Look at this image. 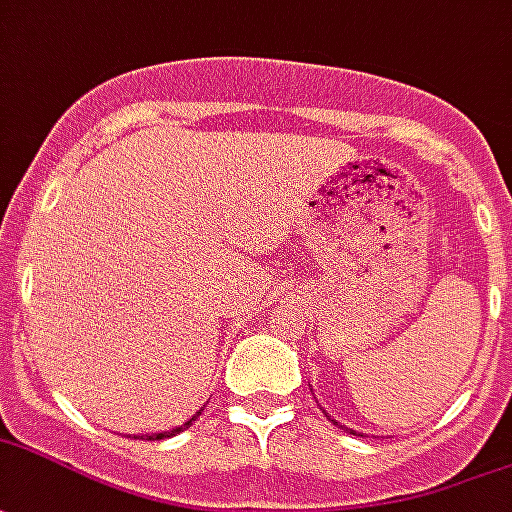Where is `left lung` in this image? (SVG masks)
Here are the masks:
<instances>
[{"label":"left lung","instance_id":"8db88e82","mask_svg":"<svg viewBox=\"0 0 512 512\" xmlns=\"http://www.w3.org/2000/svg\"><path fill=\"white\" fill-rule=\"evenodd\" d=\"M328 418H331V415H328ZM331 420H333V418H331ZM333 423H336V420H333ZM336 426H339V423H336ZM350 434H355V431H352V429H350Z\"/></svg>","mask_w":512,"mask_h":512}]
</instances>
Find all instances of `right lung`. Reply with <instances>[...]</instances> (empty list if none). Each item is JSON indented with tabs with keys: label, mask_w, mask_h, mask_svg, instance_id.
I'll list each match as a JSON object with an SVG mask.
<instances>
[{
	"label": "right lung",
	"mask_w": 512,
	"mask_h": 512,
	"mask_svg": "<svg viewBox=\"0 0 512 512\" xmlns=\"http://www.w3.org/2000/svg\"><path fill=\"white\" fill-rule=\"evenodd\" d=\"M200 412H203V410H200ZM200 412H195V415H192V418H189L187 423H181V426H176V429L157 431V434H146V439H168V437H176V434H181V431H184V429H189V426H192V423L198 420Z\"/></svg>",
	"instance_id": "1"
}]
</instances>
